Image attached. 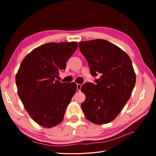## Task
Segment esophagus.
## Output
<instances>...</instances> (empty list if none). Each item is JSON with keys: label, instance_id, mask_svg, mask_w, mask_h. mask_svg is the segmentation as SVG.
<instances>
[{"label": "esophagus", "instance_id": "1", "mask_svg": "<svg viewBox=\"0 0 156 156\" xmlns=\"http://www.w3.org/2000/svg\"><path fill=\"white\" fill-rule=\"evenodd\" d=\"M81 84H77V90L78 91H80L81 90Z\"/></svg>", "mask_w": 156, "mask_h": 156}]
</instances>
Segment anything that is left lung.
<instances>
[{
  "mask_svg": "<svg viewBox=\"0 0 156 156\" xmlns=\"http://www.w3.org/2000/svg\"><path fill=\"white\" fill-rule=\"evenodd\" d=\"M79 46L92 75H100L96 84L87 83L82 86L86 99L81 108L92 123H109L123 109L135 87L136 75L131 60L123 50L107 40L80 41Z\"/></svg>",
  "mask_w": 156,
  "mask_h": 156,
  "instance_id": "left-lung-1",
  "label": "left lung"
}]
</instances>
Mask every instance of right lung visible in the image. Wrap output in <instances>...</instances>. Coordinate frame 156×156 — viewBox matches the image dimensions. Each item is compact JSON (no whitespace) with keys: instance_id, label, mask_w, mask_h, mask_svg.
Returning a JSON list of instances; mask_svg holds the SVG:
<instances>
[{"instance_id":"right-lung-1","label":"right lung","mask_w":156,"mask_h":156,"mask_svg":"<svg viewBox=\"0 0 156 156\" xmlns=\"http://www.w3.org/2000/svg\"><path fill=\"white\" fill-rule=\"evenodd\" d=\"M77 43H48L33 49L22 60L16 74L17 93L25 110L40 126L49 128L60 124L77 90L74 82L56 80Z\"/></svg>"}]
</instances>
